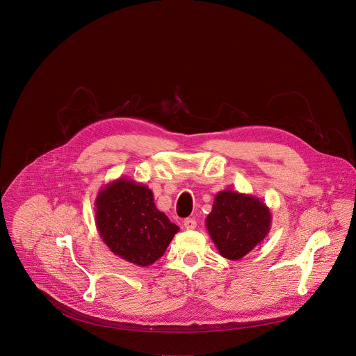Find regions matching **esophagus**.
Masks as SVG:
<instances>
[{
    "label": "esophagus",
    "mask_w": 356,
    "mask_h": 356,
    "mask_svg": "<svg viewBox=\"0 0 356 356\" xmlns=\"http://www.w3.org/2000/svg\"><path fill=\"white\" fill-rule=\"evenodd\" d=\"M196 219L195 218H188V219H184V222H183V227L186 228V229H195L196 228Z\"/></svg>",
    "instance_id": "obj_1"
}]
</instances>
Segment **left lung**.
<instances>
[{
	"label": "left lung",
	"instance_id": "8db88e82",
	"mask_svg": "<svg viewBox=\"0 0 356 356\" xmlns=\"http://www.w3.org/2000/svg\"><path fill=\"white\" fill-rule=\"evenodd\" d=\"M271 211L252 195L222 191L215 196L207 229L219 254L238 261L266 239L271 229Z\"/></svg>",
	"mask_w": 356,
	"mask_h": 356
}]
</instances>
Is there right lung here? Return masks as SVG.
<instances>
[{
	"label": "right lung",
	"instance_id": "add662e5",
	"mask_svg": "<svg viewBox=\"0 0 356 356\" xmlns=\"http://www.w3.org/2000/svg\"><path fill=\"white\" fill-rule=\"evenodd\" d=\"M145 184L120 177L101 188L95 223L106 247L120 258L148 267L164 254L179 227L156 208Z\"/></svg>",
	"mask_w": 356,
	"mask_h": 356
}]
</instances>
